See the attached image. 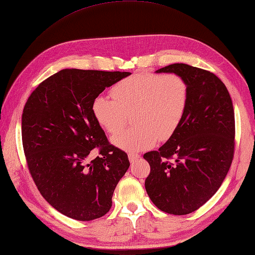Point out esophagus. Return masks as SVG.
<instances>
[{
    "label": "esophagus",
    "mask_w": 255,
    "mask_h": 255,
    "mask_svg": "<svg viewBox=\"0 0 255 255\" xmlns=\"http://www.w3.org/2000/svg\"><path fill=\"white\" fill-rule=\"evenodd\" d=\"M128 158H129L130 162L133 163V162H135V161H138V159L140 158V155H139V154H134V153H129V154H128Z\"/></svg>",
    "instance_id": "obj_1"
}]
</instances>
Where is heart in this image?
Instances as JSON below:
<instances>
[{"instance_id": "obj_1", "label": "heart", "mask_w": 255, "mask_h": 255, "mask_svg": "<svg viewBox=\"0 0 255 255\" xmlns=\"http://www.w3.org/2000/svg\"><path fill=\"white\" fill-rule=\"evenodd\" d=\"M112 97L99 94L92 101L94 120L111 134L117 133L132 113L135 126L112 138L127 152L149 150L158 139L165 141L178 129L189 101L187 81L176 74L142 72L121 80L112 88Z\"/></svg>"}]
</instances>
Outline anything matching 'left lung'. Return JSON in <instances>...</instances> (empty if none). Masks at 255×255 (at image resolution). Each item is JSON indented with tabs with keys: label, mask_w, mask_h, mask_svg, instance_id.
Masks as SVG:
<instances>
[{
	"label": "left lung",
	"mask_w": 255,
	"mask_h": 255,
	"mask_svg": "<svg viewBox=\"0 0 255 255\" xmlns=\"http://www.w3.org/2000/svg\"><path fill=\"white\" fill-rule=\"evenodd\" d=\"M155 73L187 81L189 101L176 132L157 151L143 155L151 166L146 193L157 209L186 215L216 193L233 162L235 113L229 92L213 73L176 63Z\"/></svg>",
	"instance_id": "obj_1"
}]
</instances>
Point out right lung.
<instances>
[{"label":"right lung","instance_id":"1","mask_svg":"<svg viewBox=\"0 0 255 255\" xmlns=\"http://www.w3.org/2000/svg\"><path fill=\"white\" fill-rule=\"evenodd\" d=\"M131 73L63 69L37 87L21 117L27 164L42 197L77 221L105 215L129 167L124 151L109 143L94 120L92 101ZM100 146L101 156L90 158Z\"/></svg>","mask_w":255,"mask_h":255}]
</instances>
